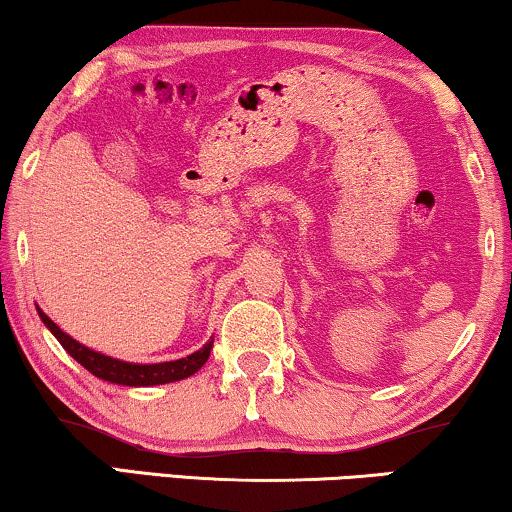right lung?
Here are the masks:
<instances>
[{
	"label": "right lung",
	"instance_id": "1",
	"mask_svg": "<svg viewBox=\"0 0 512 512\" xmlns=\"http://www.w3.org/2000/svg\"><path fill=\"white\" fill-rule=\"evenodd\" d=\"M39 317L48 326V331L58 338L60 345L67 349V354L74 356L83 368L90 370L95 377H100V380L125 384V387H153V384L184 380V377H191L193 373H198V370L205 366V361L209 359V352H212V342H207L205 347L198 349V352L191 356H186V359L139 366V363H125V361L111 359V356H104L100 352H93V349L83 347L81 342L69 338L65 331H60V328L55 326L41 310H39Z\"/></svg>",
	"mask_w": 512,
	"mask_h": 512
}]
</instances>
